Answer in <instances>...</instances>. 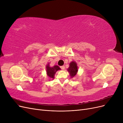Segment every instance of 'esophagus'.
<instances>
[{
  "label": "esophagus",
  "mask_w": 123,
  "mask_h": 123,
  "mask_svg": "<svg viewBox=\"0 0 123 123\" xmlns=\"http://www.w3.org/2000/svg\"><path fill=\"white\" fill-rule=\"evenodd\" d=\"M61 68L62 69V70H64L65 69V67L64 66H61Z\"/></svg>",
  "instance_id": "34e87169"
}]
</instances>
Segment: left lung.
<instances>
[{
	"label": "left lung",
	"instance_id": "1",
	"mask_svg": "<svg viewBox=\"0 0 123 123\" xmlns=\"http://www.w3.org/2000/svg\"><path fill=\"white\" fill-rule=\"evenodd\" d=\"M78 70H78L77 63L75 61H72L70 63L69 67L67 69L71 78H73L76 75Z\"/></svg>",
	"mask_w": 123,
	"mask_h": 123
}]
</instances>
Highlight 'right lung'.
<instances>
[{"mask_svg":"<svg viewBox=\"0 0 123 123\" xmlns=\"http://www.w3.org/2000/svg\"><path fill=\"white\" fill-rule=\"evenodd\" d=\"M49 64L50 63L48 62V64L46 65V73L49 79V80H51L54 79V76L56 72L57 71L60 70L61 69L57 65H55L51 67L50 66Z\"/></svg>","mask_w":123,"mask_h":123,"instance_id":"1","label":"right lung"}]
</instances>
